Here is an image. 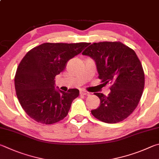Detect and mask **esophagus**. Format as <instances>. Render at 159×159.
Segmentation results:
<instances>
[{"label": "esophagus", "mask_w": 159, "mask_h": 159, "mask_svg": "<svg viewBox=\"0 0 159 159\" xmlns=\"http://www.w3.org/2000/svg\"><path fill=\"white\" fill-rule=\"evenodd\" d=\"M80 94H81V95L86 96V95H89V92H88V91L85 90H82L80 91Z\"/></svg>", "instance_id": "esophagus-1"}]
</instances>
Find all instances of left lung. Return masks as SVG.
I'll return each mask as SVG.
<instances>
[{"label":"left lung","instance_id":"left-lung-1","mask_svg":"<svg viewBox=\"0 0 159 159\" xmlns=\"http://www.w3.org/2000/svg\"><path fill=\"white\" fill-rule=\"evenodd\" d=\"M82 54L95 60L101 82L111 84L107 96L94 93L101 105L91 114L108 124L124 120L137 107L144 87L143 66L135 51L119 41L100 42L91 44Z\"/></svg>","mask_w":159,"mask_h":159}]
</instances>
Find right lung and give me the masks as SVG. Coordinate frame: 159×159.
I'll return each instance as SVG.
<instances>
[{
  "mask_svg": "<svg viewBox=\"0 0 159 159\" xmlns=\"http://www.w3.org/2000/svg\"><path fill=\"white\" fill-rule=\"evenodd\" d=\"M89 43H51L30 49L22 58L15 76L19 103L33 120L43 124L57 123L66 117L72 102L79 96L77 89L67 92L55 89V77L68 61Z\"/></svg>",
  "mask_w": 159,
  "mask_h": 159,
  "instance_id": "right-lung-1",
  "label": "right lung"
}]
</instances>
